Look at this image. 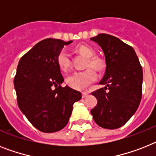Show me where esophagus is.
<instances>
[{"instance_id":"esophagus-1","label":"esophagus","mask_w":156,"mask_h":156,"mask_svg":"<svg viewBox=\"0 0 156 156\" xmlns=\"http://www.w3.org/2000/svg\"><path fill=\"white\" fill-rule=\"evenodd\" d=\"M88 94H89L88 92H82V98H86L88 96Z\"/></svg>"}]
</instances>
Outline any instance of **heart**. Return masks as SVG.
<instances>
[{"label":"heart","instance_id":"1","mask_svg":"<svg viewBox=\"0 0 156 156\" xmlns=\"http://www.w3.org/2000/svg\"><path fill=\"white\" fill-rule=\"evenodd\" d=\"M76 51L88 58L86 67L89 68L83 71H75L69 74L66 82L69 87L76 90H83L96 80V74L91 68L100 70L103 68V62L97 57H94L95 52L87 45H78L75 48ZM58 66L63 71H66L70 66V58L66 49L61 50L57 58Z\"/></svg>","mask_w":156,"mask_h":156}]
</instances>
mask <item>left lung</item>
Returning a JSON list of instances; mask_svg holds the SVG:
<instances>
[{
    "instance_id": "1",
    "label": "left lung",
    "mask_w": 156,
    "mask_h": 156,
    "mask_svg": "<svg viewBox=\"0 0 156 156\" xmlns=\"http://www.w3.org/2000/svg\"><path fill=\"white\" fill-rule=\"evenodd\" d=\"M104 53L106 72L100 88L92 93L98 103L90 111L94 122L106 129L123 126L137 111L142 98L143 69L135 50L116 37H91Z\"/></svg>"
}]
</instances>
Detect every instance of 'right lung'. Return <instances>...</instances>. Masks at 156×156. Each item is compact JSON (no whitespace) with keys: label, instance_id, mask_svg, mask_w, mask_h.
Returning a JSON list of instances; mask_svg holds the SVG:
<instances>
[{"label":"right lung","instance_id":"1","mask_svg":"<svg viewBox=\"0 0 156 156\" xmlns=\"http://www.w3.org/2000/svg\"><path fill=\"white\" fill-rule=\"evenodd\" d=\"M72 42L45 39L37 43L18 62L14 78L17 104L33 126L42 132L64 128L73 105L82 98L79 91L68 86L61 87L64 78L57 58L64 45Z\"/></svg>","mask_w":156,"mask_h":156}]
</instances>
